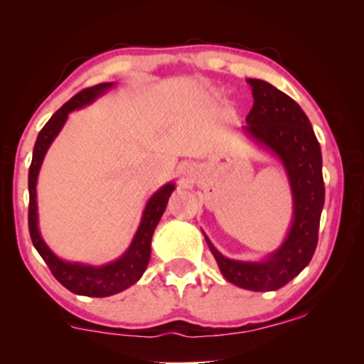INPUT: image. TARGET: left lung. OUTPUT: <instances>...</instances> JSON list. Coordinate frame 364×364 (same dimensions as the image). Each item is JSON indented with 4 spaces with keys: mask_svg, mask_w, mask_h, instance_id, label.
Returning a JSON list of instances; mask_svg holds the SVG:
<instances>
[{
    "mask_svg": "<svg viewBox=\"0 0 364 364\" xmlns=\"http://www.w3.org/2000/svg\"><path fill=\"white\" fill-rule=\"evenodd\" d=\"M247 82L252 86L253 107L242 132L285 168L293 198L291 225L282 245L260 262L223 257L205 233L203 237L225 280L245 290L272 291L293 280L315 253L325 203L321 149L310 119L290 96L262 79Z\"/></svg>",
    "mask_w": 364,
    "mask_h": 364,
    "instance_id": "left-lung-1",
    "label": "left lung"
}]
</instances>
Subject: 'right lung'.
<instances>
[{
  "mask_svg": "<svg viewBox=\"0 0 364 364\" xmlns=\"http://www.w3.org/2000/svg\"><path fill=\"white\" fill-rule=\"evenodd\" d=\"M116 82H102L97 86L82 89L76 96L69 99L64 106L53 114V117L46 122V126L38 134L36 144L33 149V161L29 167L28 176V188H29V235H31L33 245L36 248L43 260L46 262L49 270L54 278L66 287L69 291L82 296H111L119 291H124L134 283L139 282V278L146 272L147 263L151 260V242L154 230H156L159 220H161L164 210H166L168 197L176 191V183L168 182L162 186L157 192L152 193L146 203V208L142 212L141 223L134 235L131 245L121 257L114 262H109L106 265H86L79 262H68L59 258L51 248L43 240L41 232L38 225V200H36V183L38 176L41 171L44 156L48 149L51 147L54 139L61 132V129L68 121L69 112L81 109L84 106L96 101L99 96L107 92L114 87Z\"/></svg>",
  "mask_w": 364,
  "mask_h": 364,
  "instance_id": "obj_1",
  "label": "right lung"
}]
</instances>
